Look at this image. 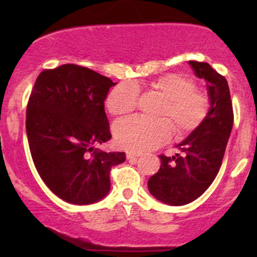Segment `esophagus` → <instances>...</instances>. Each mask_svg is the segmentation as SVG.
<instances>
[{
    "label": "esophagus",
    "mask_w": 257,
    "mask_h": 257,
    "mask_svg": "<svg viewBox=\"0 0 257 257\" xmlns=\"http://www.w3.org/2000/svg\"><path fill=\"white\" fill-rule=\"evenodd\" d=\"M140 156H143V153H141V152H135V151H128V152H126V159H128V161H132V159L140 157Z\"/></svg>",
    "instance_id": "34e87169"
}]
</instances>
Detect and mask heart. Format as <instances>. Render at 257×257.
Masks as SVG:
<instances>
[{
  "mask_svg": "<svg viewBox=\"0 0 257 257\" xmlns=\"http://www.w3.org/2000/svg\"><path fill=\"white\" fill-rule=\"evenodd\" d=\"M149 88L163 98L156 113L159 118L129 117L114 125L117 144L129 151H146L163 145L172 137L173 129L176 138L188 137L208 117V95L180 73H164L150 81ZM138 101V85L123 81L108 93L106 107L113 116H124L135 111Z\"/></svg>",
  "mask_w": 257,
  "mask_h": 257,
  "instance_id": "obj_1",
  "label": "heart"
}]
</instances>
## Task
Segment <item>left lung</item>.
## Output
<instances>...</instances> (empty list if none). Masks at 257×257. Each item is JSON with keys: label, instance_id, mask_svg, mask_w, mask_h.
Listing matches in <instances>:
<instances>
[{"label": "left lung", "instance_id": "obj_1", "mask_svg": "<svg viewBox=\"0 0 257 257\" xmlns=\"http://www.w3.org/2000/svg\"><path fill=\"white\" fill-rule=\"evenodd\" d=\"M206 81L210 110L202 125L185 139L173 157L159 155L162 166L149 180L153 197L169 205H185L208 190L219 173L233 126V107L227 79L208 63L191 60Z\"/></svg>", "mask_w": 257, "mask_h": 257}]
</instances>
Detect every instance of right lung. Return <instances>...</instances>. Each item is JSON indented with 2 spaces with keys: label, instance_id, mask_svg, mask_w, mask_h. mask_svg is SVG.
I'll return each instance as SVG.
<instances>
[{
  "label": "right lung",
  "instance_id": "right-lung-1",
  "mask_svg": "<svg viewBox=\"0 0 257 257\" xmlns=\"http://www.w3.org/2000/svg\"><path fill=\"white\" fill-rule=\"evenodd\" d=\"M114 85L108 77L75 64L43 70L26 107L29 147L43 182L59 198L91 204L110 191L111 168L124 152H104L111 139L104 101Z\"/></svg>",
  "mask_w": 257,
  "mask_h": 257
}]
</instances>
